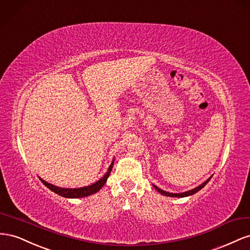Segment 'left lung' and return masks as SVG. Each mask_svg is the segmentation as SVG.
<instances>
[{"label":"left lung","instance_id":"1","mask_svg":"<svg viewBox=\"0 0 250 250\" xmlns=\"http://www.w3.org/2000/svg\"><path fill=\"white\" fill-rule=\"evenodd\" d=\"M211 178V177H210ZM210 178H208V180H206L205 182H203L201 185H199V187L192 188L190 190H188V191H184V192H180V194H173V192H168V191H166V190H162L161 188H158L156 187V185H154L155 189H157V191H159L161 195H165V196H167V197H176V198H183V197H188V196H191L196 194L197 191L200 190L201 188H203L206 184H208V182L210 180Z\"/></svg>","mask_w":250,"mask_h":250}]
</instances>
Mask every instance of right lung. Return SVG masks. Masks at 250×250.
I'll return each instance as SVG.
<instances>
[{
  "mask_svg": "<svg viewBox=\"0 0 250 250\" xmlns=\"http://www.w3.org/2000/svg\"><path fill=\"white\" fill-rule=\"evenodd\" d=\"M114 165V160L112 161L111 166L108 168V172H106L102 179H99L97 182L93 183L89 185V187H84V188H59V187H55L53 184H50L48 182H46L45 180H42V178H40V180L44 183L46 187L51 189L52 191H54L55 194H58L62 197H65V198H83V197H88L90 195H93L95 192H97L99 189H101L104 183L106 182V179H108V177L110 176V173L112 170Z\"/></svg>",
  "mask_w": 250,
  "mask_h": 250,
  "instance_id": "add662e5",
  "label": "right lung"
}]
</instances>
